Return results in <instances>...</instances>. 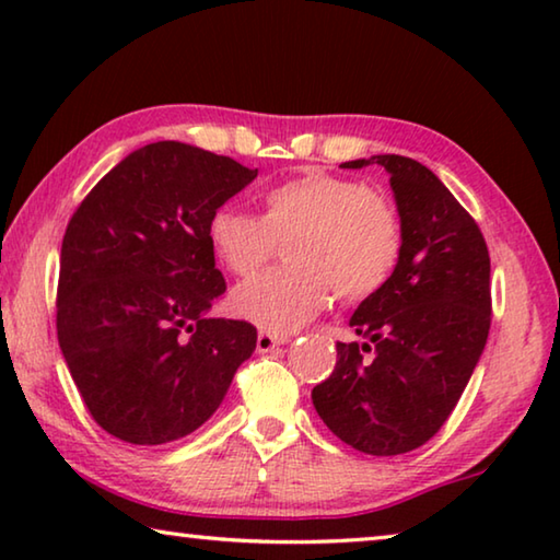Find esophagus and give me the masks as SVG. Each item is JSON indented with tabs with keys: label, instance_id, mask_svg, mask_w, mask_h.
Returning a JSON list of instances; mask_svg holds the SVG:
<instances>
[{
	"label": "esophagus",
	"instance_id": "esophagus-1",
	"mask_svg": "<svg viewBox=\"0 0 560 560\" xmlns=\"http://www.w3.org/2000/svg\"><path fill=\"white\" fill-rule=\"evenodd\" d=\"M289 340H291V336H277V334H269V330H259L257 350L259 353H269V350L289 343Z\"/></svg>",
	"mask_w": 560,
	"mask_h": 560
}]
</instances>
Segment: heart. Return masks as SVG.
Wrapping results in <instances>:
<instances>
[{
    "label": "heart",
    "mask_w": 560,
    "mask_h": 560,
    "mask_svg": "<svg viewBox=\"0 0 560 560\" xmlns=\"http://www.w3.org/2000/svg\"><path fill=\"white\" fill-rule=\"evenodd\" d=\"M289 267L244 281L230 306L269 334H289L334 301H365L381 291L402 257L400 214L385 195L350 177L303 173L269 187L261 214L217 207L207 220L214 259L234 277H249L277 242Z\"/></svg>",
    "instance_id": "b5f03b06"
}]
</instances>
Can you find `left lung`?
Masks as SVG:
<instances>
[{"mask_svg":"<svg viewBox=\"0 0 560 560\" xmlns=\"http://www.w3.org/2000/svg\"><path fill=\"white\" fill-rule=\"evenodd\" d=\"M365 165L390 173L402 257L390 281L350 316L365 343L336 346L334 373L311 400L350 447L395 457L440 432L479 363L491 326V264L479 224L430 167L402 155L340 167Z\"/></svg>","mask_w":560,"mask_h":560,"instance_id":"obj_1","label":"left lung"}]
</instances>
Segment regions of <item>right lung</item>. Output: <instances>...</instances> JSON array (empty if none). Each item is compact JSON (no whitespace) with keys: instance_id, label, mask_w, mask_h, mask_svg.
Instances as JSON below:
<instances>
[{"instance_id":"1","label":"right lung","mask_w":560,"mask_h":560,"mask_svg":"<svg viewBox=\"0 0 560 560\" xmlns=\"http://www.w3.org/2000/svg\"><path fill=\"white\" fill-rule=\"evenodd\" d=\"M254 177L232 158L160 140L120 160L73 212L56 334L113 438L150 447L195 432L257 348L252 324L207 316L226 291L207 220Z\"/></svg>"}]
</instances>
